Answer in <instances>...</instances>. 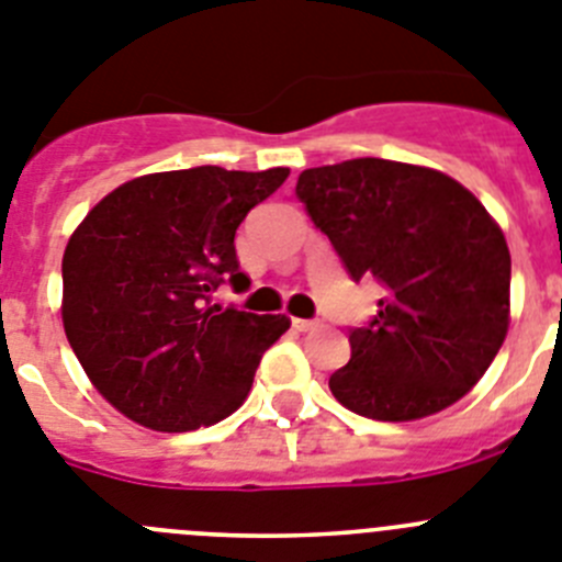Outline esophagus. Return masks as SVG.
I'll use <instances>...</instances> for the list:
<instances>
[{
  "instance_id": "esophagus-1",
  "label": "esophagus",
  "mask_w": 562,
  "mask_h": 562,
  "mask_svg": "<svg viewBox=\"0 0 562 562\" xmlns=\"http://www.w3.org/2000/svg\"><path fill=\"white\" fill-rule=\"evenodd\" d=\"M291 325H293V330L311 333V330H316L318 322H316V318H291Z\"/></svg>"
}]
</instances>
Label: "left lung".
Returning <instances> with one entry per match:
<instances>
[{
	"label": "left lung",
	"instance_id": "obj_1",
	"mask_svg": "<svg viewBox=\"0 0 562 562\" xmlns=\"http://www.w3.org/2000/svg\"><path fill=\"white\" fill-rule=\"evenodd\" d=\"M296 199L352 280L386 296L350 327L330 392L372 419H419L476 386L509 325V249L479 199L451 176L389 159L302 170Z\"/></svg>",
	"mask_w": 562,
	"mask_h": 562
}]
</instances>
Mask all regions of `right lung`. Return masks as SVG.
<instances>
[{
	"mask_svg": "<svg viewBox=\"0 0 562 562\" xmlns=\"http://www.w3.org/2000/svg\"><path fill=\"white\" fill-rule=\"evenodd\" d=\"M288 168L139 176L105 195L64 251V330L111 406L154 431H195L249 394L285 316L210 305L249 282L235 232Z\"/></svg>",
	"mask_w": 562,
	"mask_h": 562,
	"instance_id": "right-lung-1",
	"label": "right lung"
}]
</instances>
